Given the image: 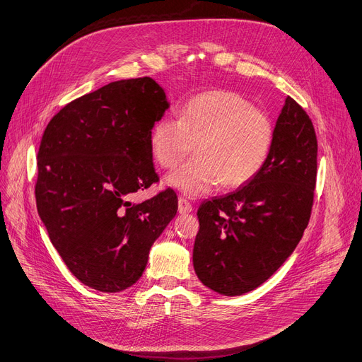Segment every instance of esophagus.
I'll list each match as a JSON object with an SVG mask.
<instances>
[{"label": "esophagus", "instance_id": "esophagus-1", "mask_svg": "<svg viewBox=\"0 0 362 362\" xmlns=\"http://www.w3.org/2000/svg\"><path fill=\"white\" fill-rule=\"evenodd\" d=\"M192 211V204L188 202V199L180 197L179 198V213L180 215H186V213Z\"/></svg>", "mask_w": 362, "mask_h": 362}]
</instances>
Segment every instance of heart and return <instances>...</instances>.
I'll return each instance as SVG.
<instances>
[{
	"label": "heart",
	"mask_w": 362,
	"mask_h": 362,
	"mask_svg": "<svg viewBox=\"0 0 362 362\" xmlns=\"http://www.w3.org/2000/svg\"><path fill=\"white\" fill-rule=\"evenodd\" d=\"M272 115L228 89L203 92L186 101L179 119L160 117L152 128L156 163L174 168L192 152L197 156L168 176L183 194L198 197L216 185L238 188L265 165L274 143Z\"/></svg>",
	"instance_id": "obj_1"
}]
</instances>
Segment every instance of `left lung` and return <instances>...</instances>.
<instances>
[{
	"instance_id": "obj_1",
	"label": "left lung",
	"mask_w": 362,
	"mask_h": 362,
	"mask_svg": "<svg viewBox=\"0 0 362 362\" xmlns=\"http://www.w3.org/2000/svg\"><path fill=\"white\" fill-rule=\"evenodd\" d=\"M316 173L312 119L288 97L262 170L242 188L198 207L192 259L203 285L234 297L273 276L309 225Z\"/></svg>"
}]
</instances>
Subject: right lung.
Returning <instances> with one entry per match:
<instances>
[{
    "label": "right lung",
    "mask_w": 362,
    "mask_h": 362,
    "mask_svg": "<svg viewBox=\"0 0 362 362\" xmlns=\"http://www.w3.org/2000/svg\"><path fill=\"white\" fill-rule=\"evenodd\" d=\"M167 109L153 78L117 80L64 105L45 129L38 215L69 270L92 289L119 292L136 284L153 242L176 216L171 188L129 202L159 182L151 134Z\"/></svg>",
    "instance_id": "add662e5"
}]
</instances>
